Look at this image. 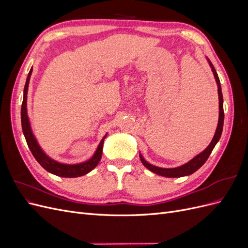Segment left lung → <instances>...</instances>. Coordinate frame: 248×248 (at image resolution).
<instances>
[{"mask_svg": "<svg viewBox=\"0 0 248 248\" xmlns=\"http://www.w3.org/2000/svg\"><path fill=\"white\" fill-rule=\"evenodd\" d=\"M208 62L210 64V67H211L212 72L214 74V78L215 80L217 82V87H218V99H219V118H218V124H217V128L215 131L214 137L212 139V141L210 142V145L202 151V153H200L199 155H197L194 158H192L190 161H188L187 163L183 164L181 167H178V168H174V169H162V168H158V167H155L152 166V164L148 163L145 159L144 157H142L140 154V158L141 163L144 164V166L155 174L159 175V176H163V177H168V178H179V177H183V176H188L193 174L194 171H197L202 164H204L207 159L209 158L210 154L213 151V149L215 147V145L217 144V141L219 140L220 137H221V132H222V127H223V119H224V112H223V98H222V92H221V86H220V80L218 76H217V72L214 68V66L212 65V63L209 61L208 59Z\"/></svg>", "mask_w": 248, "mask_h": 248, "instance_id": "1", "label": "left lung"}]
</instances>
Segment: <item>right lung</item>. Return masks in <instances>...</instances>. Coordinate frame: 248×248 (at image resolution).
<instances>
[{"mask_svg":"<svg viewBox=\"0 0 248 248\" xmlns=\"http://www.w3.org/2000/svg\"><path fill=\"white\" fill-rule=\"evenodd\" d=\"M33 68L30 70L27 81L25 85L24 89V100H22L21 104V127H22V132H24V136L26 138L27 144L29 146V149L31 150V152L33 156L35 157V159L39 162L40 166L46 170L47 171L51 172L56 176L59 177H65V178H76V177H80L88 174L89 171H91L94 168H96L97 164L99 163L101 156H102V148H103V142H104V137L100 144L97 148L96 152L94 153L92 158H90L89 160L78 163V164H64V163H60L58 161H55L54 159L49 158V157L44 153L41 148L39 147L38 142H37L34 134L31 129V125H30L29 122V118H28V112H27V94H28V87H29V81L30 78H31Z\"/></svg>","mask_w":248,"mask_h":248,"instance_id":"right-lung-1","label":"right lung"}]
</instances>
